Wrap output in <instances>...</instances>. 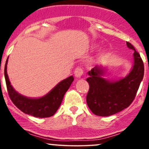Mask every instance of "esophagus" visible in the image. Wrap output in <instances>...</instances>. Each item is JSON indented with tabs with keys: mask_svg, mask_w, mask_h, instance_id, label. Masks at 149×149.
<instances>
[{
	"mask_svg": "<svg viewBox=\"0 0 149 149\" xmlns=\"http://www.w3.org/2000/svg\"><path fill=\"white\" fill-rule=\"evenodd\" d=\"M83 69H82L81 68H80V67L76 68V70H75V71H74L75 77H76V78H80V77L83 76Z\"/></svg>",
	"mask_w": 149,
	"mask_h": 149,
	"instance_id": "1",
	"label": "esophagus"
}]
</instances>
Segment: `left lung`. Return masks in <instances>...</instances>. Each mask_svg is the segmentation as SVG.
<instances>
[{"label": "left lung", "mask_w": 149, "mask_h": 149, "mask_svg": "<svg viewBox=\"0 0 149 149\" xmlns=\"http://www.w3.org/2000/svg\"><path fill=\"white\" fill-rule=\"evenodd\" d=\"M128 48L134 50V63L125 78L113 80L104 78L105 69L96 66L88 71L86 80L90 85L86 101L94 114L109 116L118 113L130 105L143 80L144 67L139 54L134 46L127 42Z\"/></svg>", "instance_id": "left-lung-1"}]
</instances>
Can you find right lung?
I'll return each mask as SVG.
<instances>
[{
	"instance_id": "add662e5",
	"label": "right lung",
	"mask_w": 149,
	"mask_h": 149,
	"mask_svg": "<svg viewBox=\"0 0 149 149\" xmlns=\"http://www.w3.org/2000/svg\"><path fill=\"white\" fill-rule=\"evenodd\" d=\"M8 61V58L5 66L4 74L8 95L13 104L24 113L36 118H47L54 115L60 107L65 93L74 80L73 76H71L61 80L45 96L39 98H29L19 93L12 86L7 73Z\"/></svg>"
}]
</instances>
